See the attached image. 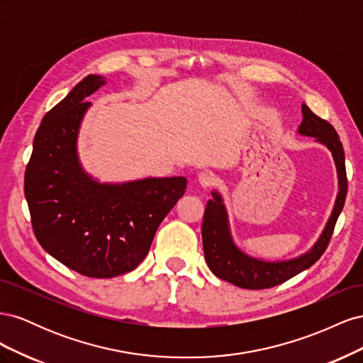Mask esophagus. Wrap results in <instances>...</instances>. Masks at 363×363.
<instances>
[{
	"mask_svg": "<svg viewBox=\"0 0 363 363\" xmlns=\"http://www.w3.org/2000/svg\"><path fill=\"white\" fill-rule=\"evenodd\" d=\"M199 182L203 186V188H212V186L216 183L215 175L212 172H200L199 174Z\"/></svg>",
	"mask_w": 363,
	"mask_h": 363,
	"instance_id": "esophagus-1",
	"label": "esophagus"
}]
</instances>
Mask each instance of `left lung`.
<instances>
[{"label":"left lung","instance_id":"1","mask_svg":"<svg viewBox=\"0 0 363 363\" xmlns=\"http://www.w3.org/2000/svg\"><path fill=\"white\" fill-rule=\"evenodd\" d=\"M303 121L298 127V133L303 136L315 138L316 142L330 150L336 171L339 192L335 201L333 212L323 230L316 244L304 255L280 262H267L251 257L242 250H239L230 233L228 215L219 192H212V200L207 201L201 235L204 257L207 267L216 277L223 279L235 286L244 289H267L277 286L286 280L292 279L296 274L311 268L313 263L323 256L330 238L333 235L337 216L342 212L347 196V172H345V155L342 144H340L336 130L325 119L316 116L306 104L301 106Z\"/></svg>","mask_w":363,"mask_h":363}]
</instances>
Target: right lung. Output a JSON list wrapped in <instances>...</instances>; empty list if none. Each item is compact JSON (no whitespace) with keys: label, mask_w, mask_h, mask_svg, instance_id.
I'll use <instances>...</instances> for the list:
<instances>
[{"label":"right lung","mask_w":363,"mask_h":363,"mask_svg":"<svg viewBox=\"0 0 363 363\" xmlns=\"http://www.w3.org/2000/svg\"><path fill=\"white\" fill-rule=\"evenodd\" d=\"M104 83V77L87 75L43 116L24 179L33 232L42 248L94 279L121 276L145 259L188 183L184 177H152L111 184L83 171L77 138L91 107L84 100Z\"/></svg>","instance_id":"right-lung-1"}]
</instances>
